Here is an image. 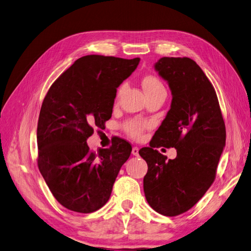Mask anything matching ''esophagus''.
I'll return each mask as SVG.
<instances>
[{"label":"esophagus","mask_w":251,"mask_h":251,"mask_svg":"<svg viewBox=\"0 0 251 251\" xmlns=\"http://www.w3.org/2000/svg\"><path fill=\"white\" fill-rule=\"evenodd\" d=\"M132 154H133L134 156H138V155H139V149H138L137 147H134V148L132 149Z\"/></svg>","instance_id":"esophagus-1"}]
</instances>
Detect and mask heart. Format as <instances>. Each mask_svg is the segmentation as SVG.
I'll use <instances>...</instances> for the list:
<instances>
[{
	"label": "heart",
	"mask_w": 251,
	"mask_h": 251,
	"mask_svg": "<svg viewBox=\"0 0 251 251\" xmlns=\"http://www.w3.org/2000/svg\"><path fill=\"white\" fill-rule=\"evenodd\" d=\"M141 83L148 96H151L156 93H160V92L165 93V88L163 86V83L158 77L154 76V75H147V76H144ZM123 89L124 87H121L118 90L117 97H119L121 92H123ZM147 127H148V124L139 119H131L126 121V123L124 125L126 133L133 138H139Z\"/></svg>",
	"instance_id": "obj_1"
}]
</instances>
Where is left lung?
<instances>
[{
    "mask_svg": "<svg viewBox=\"0 0 251 251\" xmlns=\"http://www.w3.org/2000/svg\"><path fill=\"white\" fill-rule=\"evenodd\" d=\"M155 70L173 100L154 141L139 151L148 163L143 191L151 208L175 217L191 209L215 181L226 130L215 88L195 60L162 57ZM160 146L175 147L177 157L168 161L155 150Z\"/></svg>",
    "mask_w": 251,
    "mask_h": 251,
    "instance_id": "obj_1",
    "label": "left lung"
}]
</instances>
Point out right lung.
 <instances>
[{
  "label": "right lung",
  "instance_id": "1",
  "mask_svg": "<svg viewBox=\"0 0 251 251\" xmlns=\"http://www.w3.org/2000/svg\"><path fill=\"white\" fill-rule=\"evenodd\" d=\"M139 57L86 55L52 83L37 123V165L54 198L72 211L89 214L108 202L114 182L131 155L127 141L91 151L87 139L112 116L117 88Z\"/></svg>",
  "mask_w": 251,
  "mask_h": 251
}]
</instances>
